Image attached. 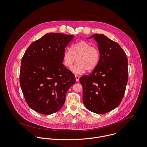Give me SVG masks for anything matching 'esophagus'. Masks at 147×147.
I'll return each mask as SVG.
<instances>
[{"label":"esophagus","instance_id":"obj_1","mask_svg":"<svg viewBox=\"0 0 147 147\" xmlns=\"http://www.w3.org/2000/svg\"><path fill=\"white\" fill-rule=\"evenodd\" d=\"M75 77H76V81H77V82L79 81V79H80L79 76H77V75H76V76H75Z\"/></svg>","mask_w":147,"mask_h":147}]
</instances>
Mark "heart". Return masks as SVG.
I'll use <instances>...</instances> for the list:
<instances>
[{"mask_svg":"<svg viewBox=\"0 0 147 147\" xmlns=\"http://www.w3.org/2000/svg\"><path fill=\"white\" fill-rule=\"evenodd\" d=\"M63 65L71 69L76 60L77 61L72 70L75 73L81 74L87 70H94L100 60V53L97 47L91 46L86 40H80L73 44L70 51L65 50L61 56Z\"/></svg>","mask_w":147,"mask_h":147,"instance_id":"heart-1","label":"heart"}]
</instances>
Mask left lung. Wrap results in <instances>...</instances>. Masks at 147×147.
I'll list each match as a JSON object with an SVG mask.
<instances>
[{
  "mask_svg": "<svg viewBox=\"0 0 147 147\" xmlns=\"http://www.w3.org/2000/svg\"><path fill=\"white\" fill-rule=\"evenodd\" d=\"M100 60L89 76H81L82 101L86 108L98 114L106 113L121 102L128 80V61L123 49L103 34H95Z\"/></svg>",
  "mask_w": 147,
  "mask_h": 147,
  "instance_id": "1",
  "label": "left lung"
}]
</instances>
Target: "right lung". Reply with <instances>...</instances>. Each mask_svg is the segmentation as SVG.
I'll return each instance as SVG.
<instances>
[{"instance_id": "obj_1", "label": "right lung", "mask_w": 147, "mask_h": 147, "mask_svg": "<svg viewBox=\"0 0 147 147\" xmlns=\"http://www.w3.org/2000/svg\"><path fill=\"white\" fill-rule=\"evenodd\" d=\"M74 35L50 32L34 41L21 64L20 84L28 105L51 115L63 105L66 93L76 82L74 75L62 64V54Z\"/></svg>"}]
</instances>
